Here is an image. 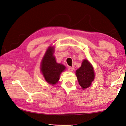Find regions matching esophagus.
<instances>
[{
    "label": "esophagus",
    "instance_id": "1",
    "mask_svg": "<svg viewBox=\"0 0 126 126\" xmlns=\"http://www.w3.org/2000/svg\"><path fill=\"white\" fill-rule=\"evenodd\" d=\"M74 69V66H69L68 67V70L70 71H73Z\"/></svg>",
    "mask_w": 126,
    "mask_h": 126
}]
</instances>
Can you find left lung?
I'll list each match as a JSON object with an SVG mask.
<instances>
[{
	"mask_svg": "<svg viewBox=\"0 0 126 126\" xmlns=\"http://www.w3.org/2000/svg\"><path fill=\"white\" fill-rule=\"evenodd\" d=\"M76 75L80 86L83 89L88 88L94 80V68L89 61L84 60L80 68L76 71Z\"/></svg>",
	"mask_w": 126,
	"mask_h": 126,
	"instance_id": "1",
	"label": "left lung"
}]
</instances>
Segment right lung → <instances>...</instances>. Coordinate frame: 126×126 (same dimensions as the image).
Instances as JSON below:
<instances>
[{"mask_svg": "<svg viewBox=\"0 0 126 126\" xmlns=\"http://www.w3.org/2000/svg\"><path fill=\"white\" fill-rule=\"evenodd\" d=\"M53 53V47H49L42 60L41 71L46 80L49 84L54 85L59 81L60 75L65 69V67L56 63Z\"/></svg>", "mask_w": 126, "mask_h": 126, "instance_id": "add662e5", "label": "right lung"}]
</instances>
